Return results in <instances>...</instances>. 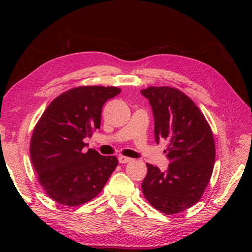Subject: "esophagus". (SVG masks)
I'll use <instances>...</instances> for the list:
<instances>
[{
    "label": "esophagus",
    "instance_id": "esophagus-1",
    "mask_svg": "<svg viewBox=\"0 0 252 252\" xmlns=\"http://www.w3.org/2000/svg\"><path fill=\"white\" fill-rule=\"evenodd\" d=\"M131 161H132V158H127V157H124V156H120L119 157V162L121 164H126V163H129V162H131Z\"/></svg>",
    "mask_w": 252,
    "mask_h": 252
}]
</instances>
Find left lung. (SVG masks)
<instances>
[{
    "mask_svg": "<svg viewBox=\"0 0 252 252\" xmlns=\"http://www.w3.org/2000/svg\"><path fill=\"white\" fill-rule=\"evenodd\" d=\"M141 94L154 112L156 142L168 141L170 161L165 172L146 164L143 194L152 207L175 215L199 202L208 185L216 159L213 134L202 111L181 90L148 87Z\"/></svg>",
    "mask_w": 252,
    "mask_h": 252,
    "instance_id": "1",
    "label": "left lung"
}]
</instances>
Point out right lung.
Masks as SVG:
<instances>
[{
	"label": "right lung",
	"mask_w": 252,
	"mask_h": 252,
	"mask_svg": "<svg viewBox=\"0 0 252 252\" xmlns=\"http://www.w3.org/2000/svg\"><path fill=\"white\" fill-rule=\"evenodd\" d=\"M120 93L111 86L72 88L57 96L42 114L30 141V158L53 201L69 207L91 201L116 169V157L83 148L84 139L100 129L103 105Z\"/></svg>",
	"instance_id": "obj_1"
}]
</instances>
